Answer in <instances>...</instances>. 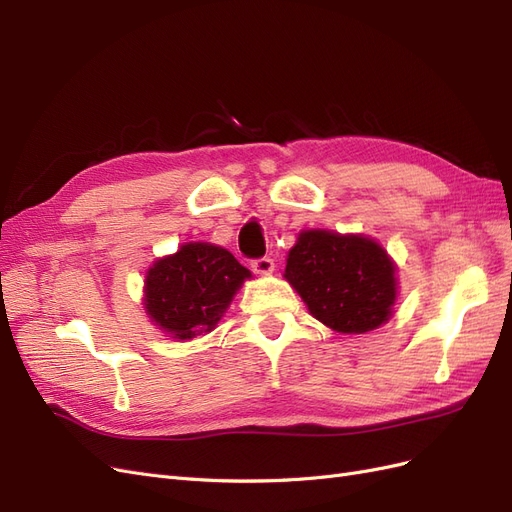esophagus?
Segmentation results:
<instances>
[{"label": "esophagus", "mask_w": 512, "mask_h": 512, "mask_svg": "<svg viewBox=\"0 0 512 512\" xmlns=\"http://www.w3.org/2000/svg\"><path fill=\"white\" fill-rule=\"evenodd\" d=\"M273 258L269 256H262V258H256L252 260V269L258 273V275H269L273 271Z\"/></svg>", "instance_id": "esophagus-1"}]
</instances>
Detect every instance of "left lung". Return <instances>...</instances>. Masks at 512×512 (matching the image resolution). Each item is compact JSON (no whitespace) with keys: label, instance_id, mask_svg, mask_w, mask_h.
Wrapping results in <instances>:
<instances>
[{"label":"left lung","instance_id":"8db88e82","mask_svg":"<svg viewBox=\"0 0 512 512\" xmlns=\"http://www.w3.org/2000/svg\"><path fill=\"white\" fill-rule=\"evenodd\" d=\"M286 280L307 309L339 333H367L389 320L397 297L395 267L361 235L305 230L288 252Z\"/></svg>","mask_w":512,"mask_h":512}]
</instances>
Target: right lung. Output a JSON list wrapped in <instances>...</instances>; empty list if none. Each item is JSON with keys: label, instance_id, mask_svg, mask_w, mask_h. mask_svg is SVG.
<instances>
[{"label": "right lung", "instance_id": "obj_1", "mask_svg": "<svg viewBox=\"0 0 512 512\" xmlns=\"http://www.w3.org/2000/svg\"><path fill=\"white\" fill-rule=\"evenodd\" d=\"M245 277H252L224 247L185 243L147 273L145 309L160 329L177 339L209 333Z\"/></svg>", "mask_w": 512, "mask_h": 512}]
</instances>
